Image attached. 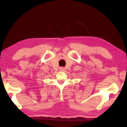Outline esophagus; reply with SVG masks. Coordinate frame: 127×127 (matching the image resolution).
I'll list each match as a JSON object with an SVG mask.
<instances>
[{"label":"esophagus","instance_id":"esophagus-1","mask_svg":"<svg viewBox=\"0 0 127 127\" xmlns=\"http://www.w3.org/2000/svg\"><path fill=\"white\" fill-rule=\"evenodd\" d=\"M59 70H60L61 71H64L65 70V68H63V67H61V68H60V69H59Z\"/></svg>","mask_w":127,"mask_h":127}]
</instances>
